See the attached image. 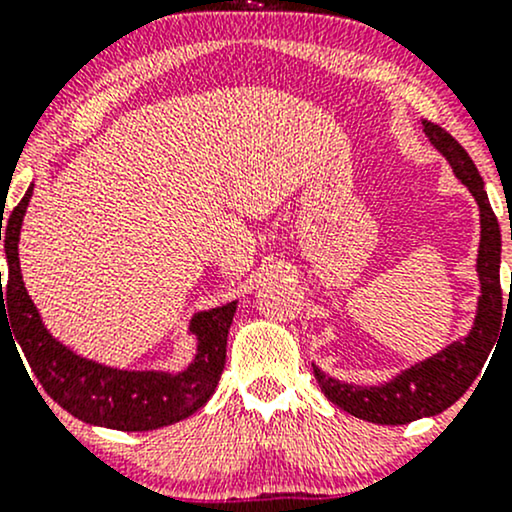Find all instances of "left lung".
Returning <instances> with one entry per match:
<instances>
[{"mask_svg": "<svg viewBox=\"0 0 512 512\" xmlns=\"http://www.w3.org/2000/svg\"><path fill=\"white\" fill-rule=\"evenodd\" d=\"M424 132L433 149L450 163L457 180L472 192L474 202L479 204V255L477 276L481 296L477 301L474 325L464 337L445 346L438 354L414 363L407 370H399L392 380L383 385H351L330 378L313 363L317 385L325 397L346 414L370 424L402 426L411 424L424 416H436L455 404L474 378L484 368L493 344L501 337L503 320V293H501V228L493 214L489 195L484 190L477 166L455 139L443 127L424 120Z\"/></svg>", "mask_w": 512, "mask_h": 512, "instance_id": "left-lung-1", "label": "left lung"}]
</instances>
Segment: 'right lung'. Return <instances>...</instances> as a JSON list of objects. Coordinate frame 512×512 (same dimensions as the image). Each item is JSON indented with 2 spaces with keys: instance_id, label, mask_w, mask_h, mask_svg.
<instances>
[{
  "instance_id": "right-lung-1",
  "label": "right lung",
  "mask_w": 512,
  "mask_h": 512,
  "mask_svg": "<svg viewBox=\"0 0 512 512\" xmlns=\"http://www.w3.org/2000/svg\"><path fill=\"white\" fill-rule=\"evenodd\" d=\"M31 197L33 185L11 211L4 231L0 226L9 264L7 291H2L0 274V330L2 322H7L11 339H16L14 346H21L43 390L84 424L127 433L178 424L204 407L226 366V339L238 301L192 315L187 330L195 334L197 351L192 363L178 373L113 368L74 354L52 337L23 284L19 238Z\"/></svg>"
}]
</instances>
